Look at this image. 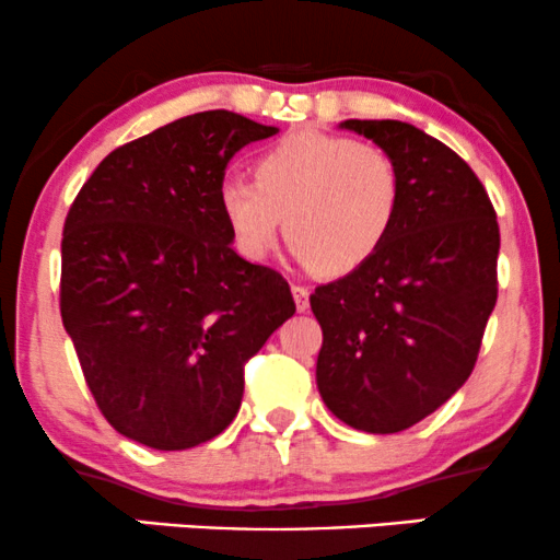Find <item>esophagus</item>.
<instances>
[{"label":"esophagus","mask_w":560,"mask_h":560,"mask_svg":"<svg viewBox=\"0 0 560 560\" xmlns=\"http://www.w3.org/2000/svg\"><path fill=\"white\" fill-rule=\"evenodd\" d=\"M291 291H293V299H295V308H299V312H306L308 295H312V291H308L306 285H293Z\"/></svg>","instance_id":"34e87169"}]
</instances>
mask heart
<instances>
[{
	"label": "heart",
	"instance_id": "b5f03b06",
	"mask_svg": "<svg viewBox=\"0 0 560 560\" xmlns=\"http://www.w3.org/2000/svg\"><path fill=\"white\" fill-rule=\"evenodd\" d=\"M218 202L244 257L267 259L285 231L301 261L342 278L374 259L389 238L402 205V174L378 144L301 129L257 158L254 182H223Z\"/></svg>",
	"mask_w": 560,
	"mask_h": 560
}]
</instances>
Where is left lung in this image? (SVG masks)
Returning a JSON list of instances; mask_svg holds the SVG:
<instances>
[{
    "instance_id": "obj_1",
    "label": "left lung",
    "mask_w": 560,
    "mask_h": 560,
    "mask_svg": "<svg viewBox=\"0 0 560 560\" xmlns=\"http://www.w3.org/2000/svg\"><path fill=\"white\" fill-rule=\"evenodd\" d=\"M402 174V205L376 257L319 285L316 384L342 423L397 433L439 410L472 374L499 299V223L486 186L423 129L348 119Z\"/></svg>"
}]
</instances>
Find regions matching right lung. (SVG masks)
<instances>
[{
  "mask_svg": "<svg viewBox=\"0 0 560 560\" xmlns=\"http://www.w3.org/2000/svg\"><path fill=\"white\" fill-rule=\"evenodd\" d=\"M233 112L184 116L103 158L61 238V322L103 418L161 452L223 433L244 365L295 314L275 269L233 252L218 191L231 158L267 140Z\"/></svg>",
  "mask_w": 560,
  "mask_h": 560,
  "instance_id": "1",
  "label": "right lung"
}]
</instances>
